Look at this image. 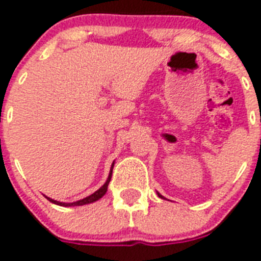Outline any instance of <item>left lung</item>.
Listing matches in <instances>:
<instances>
[{"instance_id":"8db88e82","label":"left lung","mask_w":261,"mask_h":261,"mask_svg":"<svg viewBox=\"0 0 261 261\" xmlns=\"http://www.w3.org/2000/svg\"><path fill=\"white\" fill-rule=\"evenodd\" d=\"M156 195H158V196H159V197H161V199H165V197H163V196H162V195H161V193H159V192H156Z\"/></svg>"}]
</instances>
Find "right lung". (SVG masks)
Listing matches in <instances>:
<instances>
[{"mask_svg": "<svg viewBox=\"0 0 261 261\" xmlns=\"http://www.w3.org/2000/svg\"><path fill=\"white\" fill-rule=\"evenodd\" d=\"M114 165L115 162L111 165V170H110V174H108V177L107 180H106V183L103 184L100 188H99L98 191H95V192L93 193V195L87 196V197H85V199L82 200H78V201H74V202H61V201H57V200H53L50 199V197H47L45 196V199L48 200V201H50L52 204H56V205H60V206H81V205H86V204H91V202H95L98 201L99 199H102L103 196L106 195V192H107V188H108V184H110V180H111V176H112V170H114Z\"/></svg>", "mask_w": 261, "mask_h": 261, "instance_id": "add662e5", "label": "right lung"}]
</instances>
